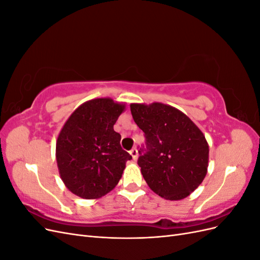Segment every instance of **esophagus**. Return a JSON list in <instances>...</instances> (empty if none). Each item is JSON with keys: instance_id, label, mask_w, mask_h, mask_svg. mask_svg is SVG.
<instances>
[{"instance_id": "esophagus-1", "label": "esophagus", "mask_w": 260, "mask_h": 260, "mask_svg": "<svg viewBox=\"0 0 260 260\" xmlns=\"http://www.w3.org/2000/svg\"><path fill=\"white\" fill-rule=\"evenodd\" d=\"M130 155L132 156V159L133 160H137L138 159V149L137 148H132L130 151Z\"/></svg>"}]
</instances>
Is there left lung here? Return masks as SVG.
Instances as JSON below:
<instances>
[{
    "label": "left lung",
    "mask_w": 260,
    "mask_h": 260,
    "mask_svg": "<svg viewBox=\"0 0 260 260\" xmlns=\"http://www.w3.org/2000/svg\"><path fill=\"white\" fill-rule=\"evenodd\" d=\"M144 132L138 165L151 190L170 201L185 199L207 174L209 147L203 132L179 109L162 103L131 104Z\"/></svg>",
    "instance_id": "8db88e82"
}]
</instances>
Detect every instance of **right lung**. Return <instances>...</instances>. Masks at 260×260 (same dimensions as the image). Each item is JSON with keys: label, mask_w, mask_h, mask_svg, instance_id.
Masks as SVG:
<instances>
[{"label": "right lung", "mask_w": 260, "mask_h": 260, "mask_svg": "<svg viewBox=\"0 0 260 260\" xmlns=\"http://www.w3.org/2000/svg\"><path fill=\"white\" fill-rule=\"evenodd\" d=\"M124 105L112 99L85 102L70 115L56 142V161L62 182L82 199H100L119 182L131 155L114 130Z\"/></svg>", "instance_id": "1"}]
</instances>
